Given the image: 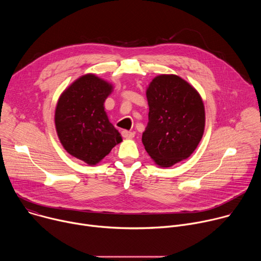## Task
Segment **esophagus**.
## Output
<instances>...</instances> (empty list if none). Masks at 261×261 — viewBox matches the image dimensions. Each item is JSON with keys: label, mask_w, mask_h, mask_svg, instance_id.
I'll return each instance as SVG.
<instances>
[{"label": "esophagus", "mask_w": 261, "mask_h": 261, "mask_svg": "<svg viewBox=\"0 0 261 261\" xmlns=\"http://www.w3.org/2000/svg\"><path fill=\"white\" fill-rule=\"evenodd\" d=\"M122 135L125 138H133L134 137V133L131 132V131H128V130H123Z\"/></svg>", "instance_id": "1"}]
</instances>
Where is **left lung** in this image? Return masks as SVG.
<instances>
[{
    "mask_svg": "<svg viewBox=\"0 0 261 261\" xmlns=\"http://www.w3.org/2000/svg\"><path fill=\"white\" fill-rule=\"evenodd\" d=\"M150 111L142 143L161 167L187 159L204 131V106L198 92L173 74L155 77L146 90Z\"/></svg>",
    "mask_w": 261,
    "mask_h": 261,
    "instance_id": "1",
    "label": "left lung"
}]
</instances>
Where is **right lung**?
Masks as SVG:
<instances>
[{"label":"right lung","instance_id":"obj_1","mask_svg":"<svg viewBox=\"0 0 261 261\" xmlns=\"http://www.w3.org/2000/svg\"><path fill=\"white\" fill-rule=\"evenodd\" d=\"M111 91L110 84L87 74L65 90L57 104L55 123L61 143L70 155L89 165L100 162L122 141L104 110Z\"/></svg>","mask_w":261,"mask_h":261}]
</instances>
